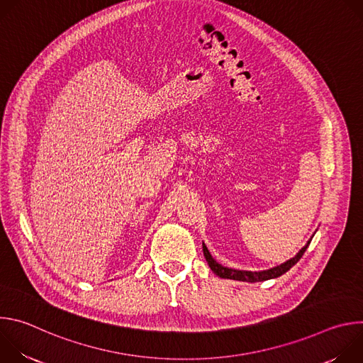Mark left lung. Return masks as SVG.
<instances>
[{"instance_id":"8db88e82","label":"left lung","mask_w":363,"mask_h":363,"mask_svg":"<svg viewBox=\"0 0 363 363\" xmlns=\"http://www.w3.org/2000/svg\"><path fill=\"white\" fill-rule=\"evenodd\" d=\"M310 241H312V238H310L307 241V244L293 257L290 258V260H287L286 263L277 266V267H273V269H269V270H263V272H245V270H235V269H228V267H224L221 264H218L213 255L210 254L208 248H206V245L202 242V251H203V257L205 260L208 262V266L211 267V270L221 279H231V280H238V281H250V283H255V281H264V280H270V279H276V277H280L281 274H284L286 272H289L298 260L303 257L306 248L308 247Z\"/></svg>"}]
</instances>
